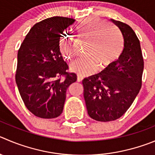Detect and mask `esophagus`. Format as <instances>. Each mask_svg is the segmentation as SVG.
<instances>
[{"label": "esophagus", "instance_id": "34e87169", "mask_svg": "<svg viewBox=\"0 0 155 155\" xmlns=\"http://www.w3.org/2000/svg\"><path fill=\"white\" fill-rule=\"evenodd\" d=\"M82 79H83V78H82V76H77V82H82Z\"/></svg>", "mask_w": 155, "mask_h": 155}]
</instances>
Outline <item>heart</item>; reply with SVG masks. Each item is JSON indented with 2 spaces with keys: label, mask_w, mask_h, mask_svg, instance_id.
I'll return each instance as SVG.
<instances>
[{
  "label": "heart",
  "mask_w": 155,
  "mask_h": 155,
  "mask_svg": "<svg viewBox=\"0 0 155 155\" xmlns=\"http://www.w3.org/2000/svg\"><path fill=\"white\" fill-rule=\"evenodd\" d=\"M108 23L99 18L88 19L76 27L78 37L88 40L87 56L70 65V70L79 76H89L99 69H105L115 63L122 51V40L112 28L104 27ZM60 50L63 57L71 60L74 57L73 43L70 38L62 39Z\"/></svg>",
  "instance_id": "b5f03b06"
}]
</instances>
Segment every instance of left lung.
<instances>
[{"instance_id":"left-lung-1","label":"left lung","mask_w":155,"mask_h":155,"mask_svg":"<svg viewBox=\"0 0 155 155\" xmlns=\"http://www.w3.org/2000/svg\"><path fill=\"white\" fill-rule=\"evenodd\" d=\"M111 21L123 37L122 52L103 72L82 81L88 114L99 121H114L122 116L136 98L142 83L144 60L138 37L128 24Z\"/></svg>"}]
</instances>
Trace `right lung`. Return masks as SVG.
I'll return each mask as SVG.
<instances>
[{
    "label": "right lung",
    "mask_w": 155,
    "mask_h": 155,
    "mask_svg": "<svg viewBox=\"0 0 155 155\" xmlns=\"http://www.w3.org/2000/svg\"><path fill=\"white\" fill-rule=\"evenodd\" d=\"M75 23L74 19L63 17L37 23L18 50L16 83L25 106L39 118L60 116L66 89L77 79L76 74L68 72L60 50V38Z\"/></svg>",
    "instance_id": "add662e5"
}]
</instances>
